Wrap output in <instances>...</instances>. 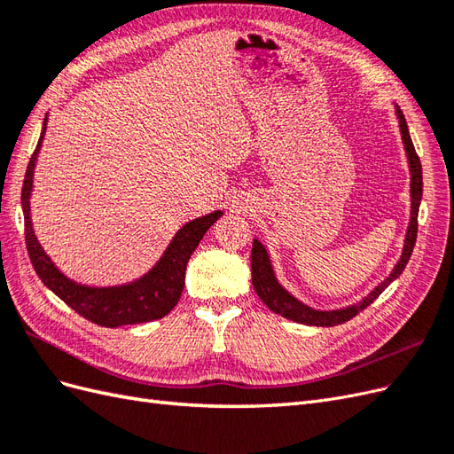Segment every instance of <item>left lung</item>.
Instances as JSON below:
<instances>
[{
  "label": "left lung",
  "mask_w": 454,
  "mask_h": 454,
  "mask_svg": "<svg viewBox=\"0 0 454 454\" xmlns=\"http://www.w3.org/2000/svg\"><path fill=\"white\" fill-rule=\"evenodd\" d=\"M395 117H397V122H400V134L403 140V149H405L409 172H411V217H409V225H407V232H405L403 250H402L400 259H397L395 267L392 269V272L387 278H384L379 286H375V290H371L364 299L358 301V303L342 307V309H333V310H320V309H312V307L305 305L303 301H299L295 295H292L286 290V287L278 282L277 274H274L272 261H270L267 248L257 239H254L252 284H254V290L259 295V299L263 301V303L274 314H280L287 320H294L297 324H307V325H322V327L339 325L342 322H348L350 318H354L356 314L367 309L403 272L411 254H413L415 242H417L419 206H420V199H422V167H420V159L417 155L415 145H413V142H411L407 122H405V117L402 114L400 106H395Z\"/></svg>",
  "instance_id": "left-lung-1"
}]
</instances>
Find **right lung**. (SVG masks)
<instances>
[{
	"label": "right lung",
	"instance_id": "obj_1",
	"mask_svg": "<svg viewBox=\"0 0 454 454\" xmlns=\"http://www.w3.org/2000/svg\"><path fill=\"white\" fill-rule=\"evenodd\" d=\"M47 121L49 114L45 115L43 129H41L37 147L28 162V168H26L22 185L26 248H28V255L32 259L37 277L67 307H72L83 318L98 325L119 327L162 318L180 301L185 284L187 261L191 254L197 250L206 231L223 215V210H214L212 214L191 219V222L177 229L157 263L145 274H142L140 278L119 286H87L75 282L54 265V261L47 255L43 246L39 244L32 223L30 199L34 191V174L41 144H43L45 138Z\"/></svg>",
	"mask_w": 454,
	"mask_h": 454
}]
</instances>
